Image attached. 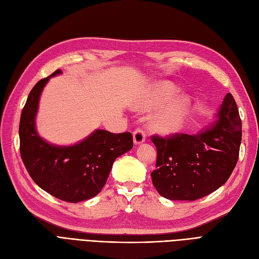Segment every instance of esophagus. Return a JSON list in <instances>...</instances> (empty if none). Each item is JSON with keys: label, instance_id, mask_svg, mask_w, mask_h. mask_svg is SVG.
Segmentation results:
<instances>
[{"label": "esophagus", "instance_id": "obj_1", "mask_svg": "<svg viewBox=\"0 0 259 259\" xmlns=\"http://www.w3.org/2000/svg\"><path fill=\"white\" fill-rule=\"evenodd\" d=\"M133 138H134V144L136 146L145 143V140H146L145 132L142 128H136L134 131V134H133Z\"/></svg>", "mask_w": 259, "mask_h": 259}]
</instances>
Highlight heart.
<instances>
[{
  "label": "heart",
  "instance_id": "heart-1",
  "mask_svg": "<svg viewBox=\"0 0 259 259\" xmlns=\"http://www.w3.org/2000/svg\"><path fill=\"white\" fill-rule=\"evenodd\" d=\"M177 95L178 90L175 85L160 82L153 86L145 103L140 105V109L144 110L163 107L150 121V126L155 133L162 135L174 134L186 122L191 110V99L186 95L176 98Z\"/></svg>",
  "mask_w": 259,
  "mask_h": 259
}]
</instances>
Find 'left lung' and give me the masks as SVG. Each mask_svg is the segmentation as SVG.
<instances>
[{
	"label": "left lung",
	"mask_w": 259,
	"mask_h": 259,
	"mask_svg": "<svg viewBox=\"0 0 259 259\" xmlns=\"http://www.w3.org/2000/svg\"><path fill=\"white\" fill-rule=\"evenodd\" d=\"M216 121L198 134L152 136L156 147V169L152 184L163 198L193 201L222 187L239 159L242 124L230 93L215 114Z\"/></svg>",
	"instance_id": "1"
}]
</instances>
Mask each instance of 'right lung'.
Wrapping results in <instances>:
<instances>
[{
    "label": "right lung",
    "instance_id": "obj_1",
    "mask_svg": "<svg viewBox=\"0 0 259 259\" xmlns=\"http://www.w3.org/2000/svg\"><path fill=\"white\" fill-rule=\"evenodd\" d=\"M61 73L56 70L30 92L19 123L20 154L38 187L59 200L77 203L101 191L115 159L133 148V136L95 130L74 145L59 146L38 135L35 117L41 94L51 77Z\"/></svg>",
    "mask_w": 259,
    "mask_h": 259
}]
</instances>
